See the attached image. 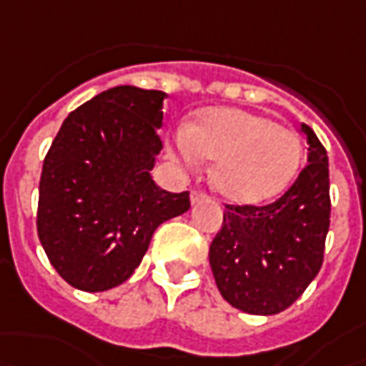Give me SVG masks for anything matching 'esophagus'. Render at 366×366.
<instances>
[{
    "instance_id": "34e87169",
    "label": "esophagus",
    "mask_w": 366,
    "mask_h": 366,
    "mask_svg": "<svg viewBox=\"0 0 366 366\" xmlns=\"http://www.w3.org/2000/svg\"><path fill=\"white\" fill-rule=\"evenodd\" d=\"M204 200H207V194H202V192H198V190H192V194H190V202H192V204L204 202Z\"/></svg>"
}]
</instances>
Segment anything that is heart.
I'll return each instance as SVG.
<instances>
[{"mask_svg":"<svg viewBox=\"0 0 366 366\" xmlns=\"http://www.w3.org/2000/svg\"><path fill=\"white\" fill-rule=\"evenodd\" d=\"M172 154L188 168L214 159L212 188L227 200L253 204L277 196L296 176L300 137L265 115L243 109H207L174 135Z\"/></svg>","mask_w":366,"mask_h":366,"instance_id":"obj_1","label":"heart"}]
</instances>
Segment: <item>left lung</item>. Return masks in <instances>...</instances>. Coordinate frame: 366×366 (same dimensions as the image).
<instances>
[{
	"instance_id": "8db88e82",
	"label": "left lung",
	"mask_w": 366,
	"mask_h": 366,
	"mask_svg": "<svg viewBox=\"0 0 366 366\" xmlns=\"http://www.w3.org/2000/svg\"><path fill=\"white\" fill-rule=\"evenodd\" d=\"M308 166L292 188L265 207L227 204L208 259L221 296L257 316L290 308L318 275L330 227L326 149L308 125Z\"/></svg>"
}]
</instances>
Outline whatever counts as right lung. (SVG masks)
I'll return each mask as SVG.
<instances>
[{"label":"right lung","instance_id":"obj_1","mask_svg":"<svg viewBox=\"0 0 366 366\" xmlns=\"http://www.w3.org/2000/svg\"><path fill=\"white\" fill-rule=\"evenodd\" d=\"M162 91H103L64 119L42 166L38 237L58 275L82 292L132 277L152 234L190 208L152 180L162 152Z\"/></svg>","mask_w":366,"mask_h":366}]
</instances>
